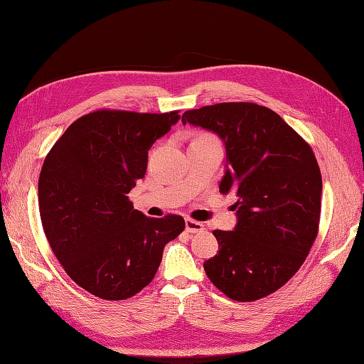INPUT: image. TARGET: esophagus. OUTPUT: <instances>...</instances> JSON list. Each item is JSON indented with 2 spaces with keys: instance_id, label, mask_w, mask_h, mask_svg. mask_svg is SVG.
<instances>
[{
  "instance_id": "1",
  "label": "esophagus",
  "mask_w": 364,
  "mask_h": 364,
  "mask_svg": "<svg viewBox=\"0 0 364 364\" xmlns=\"http://www.w3.org/2000/svg\"><path fill=\"white\" fill-rule=\"evenodd\" d=\"M185 230L190 234H200L205 230V226H203V223L196 222V220H193V218H186L185 220Z\"/></svg>"
}]
</instances>
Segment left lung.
Wrapping results in <instances>:
<instances>
[{"label":"left lung","instance_id":"8db88e82","mask_svg":"<svg viewBox=\"0 0 364 364\" xmlns=\"http://www.w3.org/2000/svg\"><path fill=\"white\" fill-rule=\"evenodd\" d=\"M182 123L225 142L220 193L237 196V226L214 230L218 253L203 269L240 302L281 289L304 264L318 232L322 176L308 142L272 109L218 103L186 111Z\"/></svg>","mask_w":364,"mask_h":364}]
</instances>
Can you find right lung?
Wrapping results in <instances>:
<instances>
[{
  "mask_svg": "<svg viewBox=\"0 0 364 364\" xmlns=\"http://www.w3.org/2000/svg\"><path fill=\"white\" fill-rule=\"evenodd\" d=\"M178 112H91L65 130L43 161V232L68 277L100 299L124 301L147 287L165 245L185 228L181 215L150 218L127 197Z\"/></svg>",
  "mask_w": 364,
  "mask_h": 364,
  "instance_id": "right-lung-1",
  "label": "right lung"
}]
</instances>
